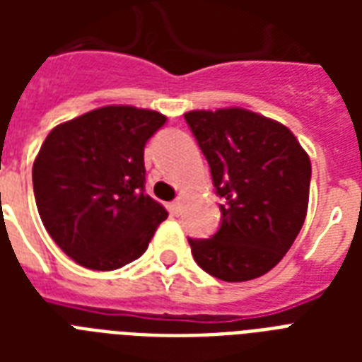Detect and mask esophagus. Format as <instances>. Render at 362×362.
Wrapping results in <instances>:
<instances>
[{"instance_id": "esophagus-1", "label": "esophagus", "mask_w": 362, "mask_h": 362, "mask_svg": "<svg viewBox=\"0 0 362 362\" xmlns=\"http://www.w3.org/2000/svg\"><path fill=\"white\" fill-rule=\"evenodd\" d=\"M170 212L175 216H180L182 214V199H176L170 203Z\"/></svg>"}]
</instances>
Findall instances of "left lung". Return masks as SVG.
<instances>
[{
	"instance_id": "8db88e82",
	"label": "left lung",
	"mask_w": 362,
	"mask_h": 362,
	"mask_svg": "<svg viewBox=\"0 0 362 362\" xmlns=\"http://www.w3.org/2000/svg\"><path fill=\"white\" fill-rule=\"evenodd\" d=\"M223 204L220 229L187 238L195 263L223 281L274 269L306 218L312 165L291 131L246 109L184 115Z\"/></svg>"
}]
</instances>
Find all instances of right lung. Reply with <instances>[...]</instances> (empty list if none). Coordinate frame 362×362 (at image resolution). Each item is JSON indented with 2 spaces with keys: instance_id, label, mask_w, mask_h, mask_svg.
Listing matches in <instances>:
<instances>
[{
  "instance_id": "add662e5",
  "label": "right lung",
  "mask_w": 362,
  "mask_h": 362,
  "mask_svg": "<svg viewBox=\"0 0 362 362\" xmlns=\"http://www.w3.org/2000/svg\"><path fill=\"white\" fill-rule=\"evenodd\" d=\"M167 122L156 110L110 105L56 125L33 163L42 226L82 267L115 270L146 252L163 204L144 189V146Z\"/></svg>"
}]
</instances>
